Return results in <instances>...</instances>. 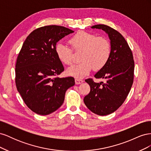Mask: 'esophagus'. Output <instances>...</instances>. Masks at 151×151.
<instances>
[{
  "instance_id": "34e87169",
  "label": "esophagus",
  "mask_w": 151,
  "mask_h": 151,
  "mask_svg": "<svg viewBox=\"0 0 151 151\" xmlns=\"http://www.w3.org/2000/svg\"><path fill=\"white\" fill-rule=\"evenodd\" d=\"M75 83L76 84H81L83 83V80L82 79H75Z\"/></svg>"
}]
</instances>
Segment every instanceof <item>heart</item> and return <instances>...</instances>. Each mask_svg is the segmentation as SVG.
Wrapping results in <instances>:
<instances>
[{"label": "heart", "mask_w": 151, "mask_h": 151, "mask_svg": "<svg viewBox=\"0 0 151 151\" xmlns=\"http://www.w3.org/2000/svg\"><path fill=\"white\" fill-rule=\"evenodd\" d=\"M69 43L75 52H81V63L68 68V75L81 78L88 75L93 68L94 70L101 69L108 63L111 55V47L109 40L102 36L85 31H80L73 35ZM62 42L55 45L57 56L63 64L71 65L73 62V51Z\"/></svg>", "instance_id": "1"}]
</instances>
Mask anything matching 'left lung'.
<instances>
[{"label": "left lung", "mask_w": 151, "mask_h": 151, "mask_svg": "<svg viewBox=\"0 0 151 151\" xmlns=\"http://www.w3.org/2000/svg\"><path fill=\"white\" fill-rule=\"evenodd\" d=\"M91 28L101 29L108 35L111 52L106 65L94 75L95 78L106 82L96 83L91 78L85 80L91 91L84 102L93 113L104 116L115 111L125 101L134 82V60L129 44L119 32L104 24Z\"/></svg>", "instance_id": "8db88e82"}]
</instances>
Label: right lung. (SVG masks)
<instances>
[{"label": "right lung", "instance_id": "right-lung-1", "mask_svg": "<svg viewBox=\"0 0 151 151\" xmlns=\"http://www.w3.org/2000/svg\"><path fill=\"white\" fill-rule=\"evenodd\" d=\"M74 31L50 25L35 29L22 44L16 63L18 92L31 110L41 115L56 111L64 101L66 91L75 84L72 77L59 78L64 68L55 45Z\"/></svg>", "mask_w": 151, "mask_h": 151}]
</instances>
